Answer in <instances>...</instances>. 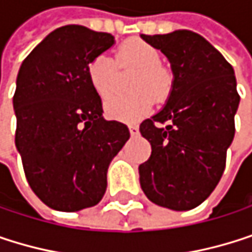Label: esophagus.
Returning <instances> with one entry per match:
<instances>
[{
    "instance_id": "1",
    "label": "esophagus",
    "mask_w": 252,
    "mask_h": 252,
    "mask_svg": "<svg viewBox=\"0 0 252 252\" xmlns=\"http://www.w3.org/2000/svg\"><path fill=\"white\" fill-rule=\"evenodd\" d=\"M128 130H130V134L131 136H137L139 134V127H137V125H134V124H130L128 125Z\"/></svg>"
}]
</instances>
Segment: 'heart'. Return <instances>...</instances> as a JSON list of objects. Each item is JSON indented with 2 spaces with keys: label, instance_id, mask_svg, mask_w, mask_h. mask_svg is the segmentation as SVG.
I'll return each instance as SVG.
<instances>
[{
  "label": "heart",
  "instance_id": "1",
  "mask_svg": "<svg viewBox=\"0 0 252 252\" xmlns=\"http://www.w3.org/2000/svg\"><path fill=\"white\" fill-rule=\"evenodd\" d=\"M119 60L140 69L134 82L137 93L130 95H110L104 101V112L112 119L134 122L152 110L154 97L158 100L168 97L173 87V76L168 69L161 66L159 51L142 39H130L122 44L119 48ZM113 73L115 63L107 54L95 56L87 67L88 81L100 97H107L112 91Z\"/></svg>",
  "mask_w": 252,
  "mask_h": 252
}]
</instances>
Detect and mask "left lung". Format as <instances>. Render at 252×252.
<instances>
[{
    "label": "left lung",
    "mask_w": 252,
    "mask_h": 252,
    "mask_svg": "<svg viewBox=\"0 0 252 252\" xmlns=\"http://www.w3.org/2000/svg\"><path fill=\"white\" fill-rule=\"evenodd\" d=\"M140 36L161 50L173 72L165 106L140 124L152 146L139 167L140 186L154 204L188 211L202 204L223 176L241 100L235 70L192 31Z\"/></svg>",
    "instance_id": "obj_1"
}]
</instances>
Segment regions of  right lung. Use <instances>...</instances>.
Here are the masks:
<instances>
[{"mask_svg": "<svg viewBox=\"0 0 252 252\" xmlns=\"http://www.w3.org/2000/svg\"><path fill=\"white\" fill-rule=\"evenodd\" d=\"M115 38L81 25L48 33L23 60L16 81V149L33 193L73 213L98 204L107 168L130 139L127 125L103 118L87 67Z\"/></svg>", "mask_w": 252, "mask_h": 252, "instance_id": "right-lung-1", "label": "right lung"}]
</instances>
